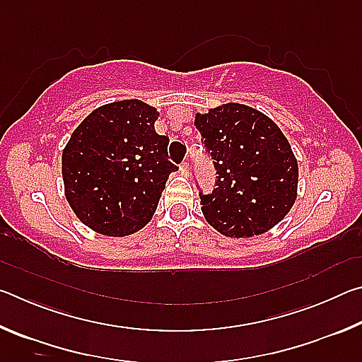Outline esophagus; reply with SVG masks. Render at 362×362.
<instances>
[{
    "mask_svg": "<svg viewBox=\"0 0 362 362\" xmlns=\"http://www.w3.org/2000/svg\"><path fill=\"white\" fill-rule=\"evenodd\" d=\"M180 170L183 175H188L189 174V163L188 161H183L182 166H180Z\"/></svg>",
    "mask_w": 362,
    "mask_h": 362,
    "instance_id": "34e87169",
    "label": "esophagus"
}]
</instances>
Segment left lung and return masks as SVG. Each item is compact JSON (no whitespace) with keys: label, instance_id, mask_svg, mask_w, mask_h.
Returning a JSON list of instances; mask_svg holds the SVG:
<instances>
[{"label":"left lung","instance_id":"8db88e82","mask_svg":"<svg viewBox=\"0 0 362 362\" xmlns=\"http://www.w3.org/2000/svg\"><path fill=\"white\" fill-rule=\"evenodd\" d=\"M196 129L217 170L201 211L230 238H252L283 220L297 198L298 164L276 122L252 107L225 103L198 113Z\"/></svg>","mask_w":362,"mask_h":362}]
</instances>
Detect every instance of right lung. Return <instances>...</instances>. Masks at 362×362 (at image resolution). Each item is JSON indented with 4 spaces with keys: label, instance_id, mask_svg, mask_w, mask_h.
<instances>
[{
    "label": "right lung",
    "instance_id": "right-lung-1",
    "mask_svg": "<svg viewBox=\"0 0 362 362\" xmlns=\"http://www.w3.org/2000/svg\"><path fill=\"white\" fill-rule=\"evenodd\" d=\"M159 113L140 100L94 110L62 153L65 196L81 222L100 235L127 236L150 222L170 173Z\"/></svg>",
    "mask_w": 362,
    "mask_h": 362
}]
</instances>
